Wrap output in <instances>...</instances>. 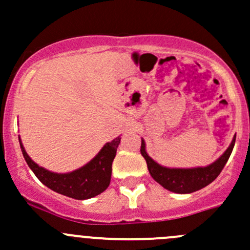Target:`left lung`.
Masks as SVG:
<instances>
[{
	"label": "left lung",
	"mask_w": 250,
	"mask_h": 250,
	"mask_svg": "<svg viewBox=\"0 0 250 250\" xmlns=\"http://www.w3.org/2000/svg\"><path fill=\"white\" fill-rule=\"evenodd\" d=\"M235 143V136L233 137L229 146L226 149L225 153L212 164L206 167H167L160 165L154 159H151L146 153V142L142 138L141 153L146 162L149 174L167 190L175 193H191L197 190H201L205 186L209 185L214 179L220 175L226 163L232 154L233 146Z\"/></svg>",
	"instance_id": "obj_1"
}]
</instances>
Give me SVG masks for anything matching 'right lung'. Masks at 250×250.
Returning <instances> with one entry per match:
<instances>
[{
  "instance_id": "obj_1",
  "label": "right lung",
  "mask_w": 250,
  "mask_h": 250,
  "mask_svg": "<svg viewBox=\"0 0 250 250\" xmlns=\"http://www.w3.org/2000/svg\"><path fill=\"white\" fill-rule=\"evenodd\" d=\"M18 138L28 167L39 179V181L50 190L71 199L87 200L100 195L108 188L111 183L112 163L121 143V137L104 144L101 150L87 164L70 172H54L39 167L27 154L21 137Z\"/></svg>"
}]
</instances>
